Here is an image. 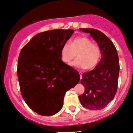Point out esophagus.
<instances>
[{
	"label": "esophagus",
	"mask_w": 133,
	"mask_h": 133,
	"mask_svg": "<svg viewBox=\"0 0 133 133\" xmlns=\"http://www.w3.org/2000/svg\"><path fill=\"white\" fill-rule=\"evenodd\" d=\"M79 73H80V80H81L82 78V74L81 73V72H79Z\"/></svg>",
	"instance_id": "obj_1"
}]
</instances>
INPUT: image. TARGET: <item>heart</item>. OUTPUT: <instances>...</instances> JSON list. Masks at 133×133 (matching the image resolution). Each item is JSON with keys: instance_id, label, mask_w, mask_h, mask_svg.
<instances>
[{"instance_id": "1", "label": "heart", "mask_w": 133, "mask_h": 133, "mask_svg": "<svg viewBox=\"0 0 133 133\" xmlns=\"http://www.w3.org/2000/svg\"><path fill=\"white\" fill-rule=\"evenodd\" d=\"M78 57L72 65L73 66L91 70L99 63L101 57V49L85 36H78L74 39L70 44H63L61 49V57L63 62L70 63Z\"/></svg>"}]
</instances>
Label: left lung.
Segmentation results:
<instances>
[{
	"mask_svg": "<svg viewBox=\"0 0 133 133\" xmlns=\"http://www.w3.org/2000/svg\"><path fill=\"white\" fill-rule=\"evenodd\" d=\"M80 29L97 42L101 58L93 70L82 74L80 83L84 87V92L78 98L84 108L100 110L113 100L116 93L120 72L118 55L112 41L103 32L92 28Z\"/></svg>",
	"mask_w": 133,
	"mask_h": 133,
	"instance_id": "obj_1",
	"label": "left lung"
}]
</instances>
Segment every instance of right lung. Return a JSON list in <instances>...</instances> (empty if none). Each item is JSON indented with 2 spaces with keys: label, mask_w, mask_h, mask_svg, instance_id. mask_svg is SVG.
Wrapping results in <instances>:
<instances>
[{
  "label": "right lung",
  "mask_w": 133,
  "mask_h": 133,
  "mask_svg": "<svg viewBox=\"0 0 133 133\" xmlns=\"http://www.w3.org/2000/svg\"><path fill=\"white\" fill-rule=\"evenodd\" d=\"M73 32L71 29L41 32L20 51L17 70L20 91L38 114L49 116L59 112L65 92L80 81L78 72L61 57V47Z\"/></svg>",
  "instance_id": "add662e5"
}]
</instances>
